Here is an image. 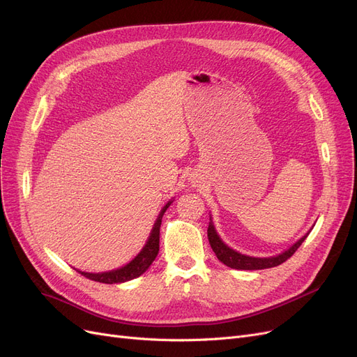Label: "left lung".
I'll list each match as a JSON object with an SVG mask.
<instances>
[{
    "label": "left lung",
    "mask_w": 357,
    "mask_h": 357,
    "mask_svg": "<svg viewBox=\"0 0 357 357\" xmlns=\"http://www.w3.org/2000/svg\"><path fill=\"white\" fill-rule=\"evenodd\" d=\"M310 234V232H308ZM303 235L299 241H296L292 247L287 248L286 251L280 252L279 256L275 257H250V256H244V254L235 251L232 248H229L222 240L219 238V235L212 224V219L208 227V238H209V244L213 250V252L216 254V257L219 261H222L225 266L231 267V268H236V270H261V268H270V267H276L282 263H284L287 259L292 257L295 251L301 247V244L305 241V238L308 236Z\"/></svg>",
    "instance_id": "8db88e82"
}]
</instances>
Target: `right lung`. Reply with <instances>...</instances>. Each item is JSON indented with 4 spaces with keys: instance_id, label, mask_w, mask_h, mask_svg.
I'll list each match as a JSON object with an SVG mask.
<instances>
[{
    "instance_id": "obj_1",
    "label": "right lung",
    "mask_w": 357,
    "mask_h": 357,
    "mask_svg": "<svg viewBox=\"0 0 357 357\" xmlns=\"http://www.w3.org/2000/svg\"><path fill=\"white\" fill-rule=\"evenodd\" d=\"M172 205V200H169L167 205L162 208V211L160 212L154 228L151 231L149 238L145 244V247L142 248V251L135 257L130 263H128L126 266L117 268V270H112V271H105V273H87V271H79L77 270L78 273H81L82 276H86L90 280L94 282H100V283H123L128 280H132L135 278H139L141 275H144L145 271L148 270V267L152 264V261L155 260V257L158 256L160 251V227H161V219L164 212L167 211V208Z\"/></svg>"
}]
</instances>
